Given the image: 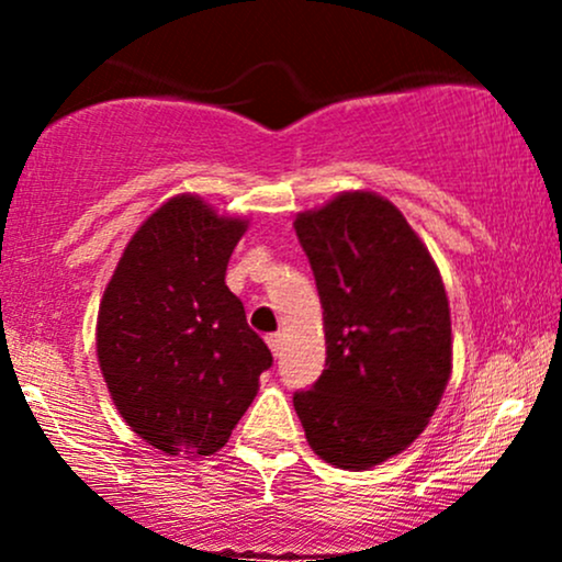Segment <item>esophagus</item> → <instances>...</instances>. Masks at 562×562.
Masks as SVG:
<instances>
[{
	"label": "esophagus",
	"instance_id": "34e87169",
	"mask_svg": "<svg viewBox=\"0 0 562 562\" xmlns=\"http://www.w3.org/2000/svg\"><path fill=\"white\" fill-rule=\"evenodd\" d=\"M267 346L272 348V353L277 357V353H280V346H282V335L280 333H272V335H267Z\"/></svg>",
	"mask_w": 562,
	"mask_h": 562
}]
</instances>
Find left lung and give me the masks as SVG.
Segmentation results:
<instances>
[{
    "label": "left lung",
    "instance_id": "obj_1",
    "mask_svg": "<svg viewBox=\"0 0 562 562\" xmlns=\"http://www.w3.org/2000/svg\"><path fill=\"white\" fill-rule=\"evenodd\" d=\"M317 280L327 367L293 396L308 447L367 470L423 434L451 375V317L436 261L391 200L340 192L293 222Z\"/></svg>",
    "mask_w": 562,
    "mask_h": 562
}]
</instances>
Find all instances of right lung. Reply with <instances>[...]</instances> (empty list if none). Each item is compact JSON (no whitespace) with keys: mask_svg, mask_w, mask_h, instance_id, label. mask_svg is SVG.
Wrapping results in <instances>:
<instances>
[{"mask_svg":"<svg viewBox=\"0 0 562 562\" xmlns=\"http://www.w3.org/2000/svg\"><path fill=\"white\" fill-rule=\"evenodd\" d=\"M245 218L177 195L134 232L97 314L115 409L166 454L209 457L259 393L272 353L224 282Z\"/></svg>","mask_w":562,"mask_h":562,"instance_id":"1","label":"right lung"}]
</instances>
